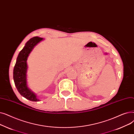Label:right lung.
Wrapping results in <instances>:
<instances>
[{"mask_svg": "<svg viewBox=\"0 0 134 134\" xmlns=\"http://www.w3.org/2000/svg\"><path fill=\"white\" fill-rule=\"evenodd\" d=\"M44 39L38 36L31 38L19 53L14 69L13 78L18 92L24 98L31 101H39L37 95L29 88L27 82L28 57L37 43Z\"/></svg>", "mask_w": 134, "mask_h": 134, "instance_id": "right-lung-1", "label": "right lung"}]
</instances>
